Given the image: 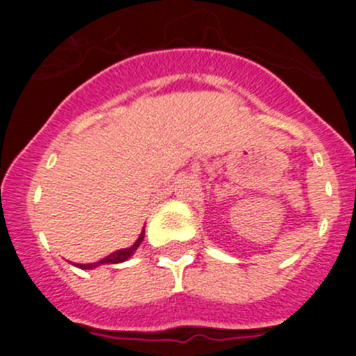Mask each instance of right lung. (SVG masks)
<instances>
[{
  "mask_svg": "<svg viewBox=\"0 0 356 356\" xmlns=\"http://www.w3.org/2000/svg\"><path fill=\"white\" fill-rule=\"evenodd\" d=\"M144 241V229L140 232L139 238L131 244L130 248H124V250H119V251H114V253H110L108 257H105V259H102L99 262H94V264H74L76 267H80V269H96V267L99 266H105V264H121V262H127L128 259H131L134 257V253L137 251V248L143 244Z\"/></svg>",
  "mask_w": 356,
  "mask_h": 356,
  "instance_id": "right-lung-1",
  "label": "right lung"
}]
</instances>
